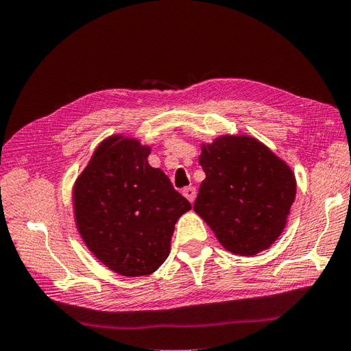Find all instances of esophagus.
<instances>
[{"label": "esophagus", "instance_id": "obj_1", "mask_svg": "<svg viewBox=\"0 0 351 351\" xmlns=\"http://www.w3.org/2000/svg\"><path fill=\"white\" fill-rule=\"evenodd\" d=\"M182 195L187 197V199L190 201V202H195V197H196V189L195 187H186L182 190Z\"/></svg>", "mask_w": 351, "mask_h": 351}]
</instances>
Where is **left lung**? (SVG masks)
I'll use <instances>...</instances> for the list:
<instances>
[{
	"instance_id": "left-lung-1",
	"label": "left lung",
	"mask_w": 351,
	"mask_h": 351,
	"mask_svg": "<svg viewBox=\"0 0 351 351\" xmlns=\"http://www.w3.org/2000/svg\"><path fill=\"white\" fill-rule=\"evenodd\" d=\"M206 173L195 212L224 248L253 256L282 233L296 196L295 173L256 138L222 135L201 145Z\"/></svg>"
}]
</instances>
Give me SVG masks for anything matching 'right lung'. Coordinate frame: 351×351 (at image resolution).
<instances>
[{
  "instance_id": "1",
  "label": "right lung",
  "mask_w": 351,
  "mask_h": 351,
  "mask_svg": "<svg viewBox=\"0 0 351 351\" xmlns=\"http://www.w3.org/2000/svg\"><path fill=\"white\" fill-rule=\"evenodd\" d=\"M149 145L113 135L95 150L73 187L82 241L118 275L147 276L170 253L180 216L192 206L161 169L147 161Z\"/></svg>"
}]
</instances>
